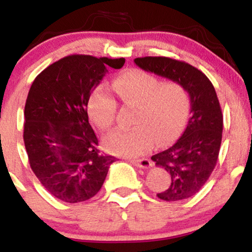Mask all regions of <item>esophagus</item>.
<instances>
[{
	"label": "esophagus",
	"instance_id": "obj_1",
	"mask_svg": "<svg viewBox=\"0 0 252 252\" xmlns=\"http://www.w3.org/2000/svg\"><path fill=\"white\" fill-rule=\"evenodd\" d=\"M130 162L135 166H137L138 168H149L152 166V162H150L149 158H132V160H129Z\"/></svg>",
	"mask_w": 252,
	"mask_h": 252
}]
</instances>
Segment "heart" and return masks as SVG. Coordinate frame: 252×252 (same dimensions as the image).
I'll list each match as a JSON object with an SVG mask.
<instances>
[{"label":"heart","instance_id":"b5f03b06","mask_svg":"<svg viewBox=\"0 0 252 252\" xmlns=\"http://www.w3.org/2000/svg\"><path fill=\"white\" fill-rule=\"evenodd\" d=\"M112 90L124 105L135 108L134 128L116 130L104 138V148L122 156H135L156 144L175 140L184 129L189 111V94L181 84L161 83L158 78L141 70H130L117 76ZM90 120L102 130L111 128L117 103L110 92L99 86L91 92L86 103Z\"/></svg>","mask_w":252,"mask_h":252}]
</instances>
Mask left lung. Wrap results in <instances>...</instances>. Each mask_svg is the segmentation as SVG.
I'll list each match as a JSON object with an SVG mask.
<instances>
[{
	"instance_id": "left-lung-1",
	"label": "left lung",
	"mask_w": 252,
	"mask_h": 252,
	"mask_svg": "<svg viewBox=\"0 0 252 252\" xmlns=\"http://www.w3.org/2000/svg\"><path fill=\"white\" fill-rule=\"evenodd\" d=\"M142 70L181 84L190 100V117L184 134L152 160L170 175V185L158 196L178 201L193 196L209 180L218 160L222 135V114L210 79L189 63L167 57L136 58Z\"/></svg>"
}]
</instances>
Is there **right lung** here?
Masks as SVG:
<instances>
[{
    "mask_svg": "<svg viewBox=\"0 0 252 252\" xmlns=\"http://www.w3.org/2000/svg\"><path fill=\"white\" fill-rule=\"evenodd\" d=\"M124 58L73 54L37 74L25 105L24 141L31 168L54 198L82 202L102 189L111 155L100 154L86 103L110 67Z\"/></svg>",
    "mask_w": 252,
    "mask_h": 252,
    "instance_id": "right-lung-1",
    "label": "right lung"
}]
</instances>
